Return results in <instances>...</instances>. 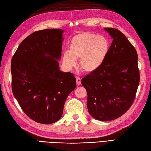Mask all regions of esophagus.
I'll use <instances>...</instances> for the list:
<instances>
[{
    "label": "esophagus",
    "instance_id": "obj_1",
    "mask_svg": "<svg viewBox=\"0 0 151 151\" xmlns=\"http://www.w3.org/2000/svg\"><path fill=\"white\" fill-rule=\"evenodd\" d=\"M76 82H77V84H78V85H80V84H81V78H79V77H77Z\"/></svg>",
    "mask_w": 151,
    "mask_h": 151
}]
</instances>
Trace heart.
<instances>
[{"label":"heart","instance_id":"heart-1","mask_svg":"<svg viewBox=\"0 0 151 151\" xmlns=\"http://www.w3.org/2000/svg\"><path fill=\"white\" fill-rule=\"evenodd\" d=\"M110 48L109 40L104 36L83 32L75 35L69 45L68 51L63 54V62L68 68L76 65L79 59V67L83 71L92 73L101 67L107 58Z\"/></svg>","mask_w":151,"mask_h":151}]
</instances>
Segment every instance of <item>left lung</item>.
Returning a JSON list of instances; mask_svg holds the SVG:
<instances>
[{"instance_id":"8db88e82","label":"left lung","mask_w":151,"mask_h":151,"mask_svg":"<svg viewBox=\"0 0 151 151\" xmlns=\"http://www.w3.org/2000/svg\"><path fill=\"white\" fill-rule=\"evenodd\" d=\"M113 38L104 63L82 79L87 91V108L94 119H118L130 108L139 83L138 54L133 45L116 29L104 28Z\"/></svg>"}]
</instances>
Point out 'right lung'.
Returning a JSON list of instances; mask_svg holds the SVG:
<instances>
[{
  "label": "right lung",
  "mask_w": 151,
  "mask_h": 151,
  "mask_svg": "<svg viewBox=\"0 0 151 151\" xmlns=\"http://www.w3.org/2000/svg\"><path fill=\"white\" fill-rule=\"evenodd\" d=\"M63 33L61 29L32 33L21 42L12 60L13 95L24 112L40 124L61 119L67 98L76 86L73 73L59 67Z\"/></svg>",
  "instance_id": "right-lung-1"
}]
</instances>
